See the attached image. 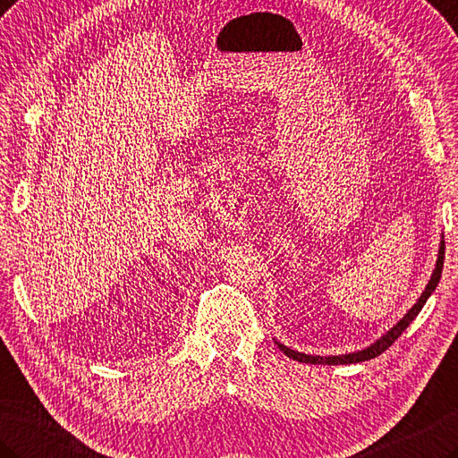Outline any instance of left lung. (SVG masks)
I'll list each match as a JSON object with an SVG mask.
<instances>
[{"label": "left lung", "instance_id": "left-lung-1", "mask_svg": "<svg viewBox=\"0 0 458 458\" xmlns=\"http://www.w3.org/2000/svg\"><path fill=\"white\" fill-rule=\"evenodd\" d=\"M443 262H445V240H441V248H438V259H437V266H435V272L431 276V280H428L425 292L420 293V298L417 300V303L413 308H411L405 318L399 319L397 326H393L387 334H385L381 339H377L373 345H369L367 349H361V352H355V353H345V355H329V357H321V355H306V353H300V352H293V349L282 345L280 342H276L277 347L282 349V352L290 357L293 361H300V363H313V365H347V363H360V361H367V360H373V357L381 355L383 352H387V349L395 344V339L403 334L409 327L411 321H413L419 311L423 310V306L428 300V295H431L437 288L438 280H441V274H443Z\"/></svg>", "mask_w": 458, "mask_h": 458}]
</instances>
